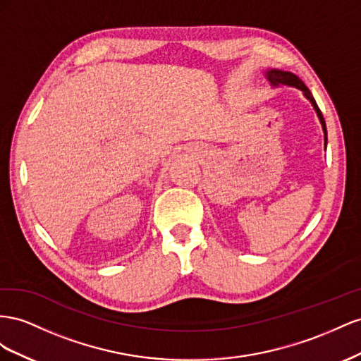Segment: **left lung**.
Returning <instances> with one entry per match:
<instances>
[{
  "label": "left lung",
  "mask_w": 361,
  "mask_h": 361,
  "mask_svg": "<svg viewBox=\"0 0 361 361\" xmlns=\"http://www.w3.org/2000/svg\"><path fill=\"white\" fill-rule=\"evenodd\" d=\"M264 75H266L267 80H269V83H271L272 86H280V85H281V86H292V87H296V89L302 90L304 97L312 102V106L314 107V110H316V113H317V118H319V121H321V123H322V130H324V135H325V148H326V126H325V119H324V116H322V111L319 110V107H317V104H316V101H314V98H313V95H312V92L308 90V87L304 85V81H302L300 77H298V75L292 74V72L280 71V69H269V71H266Z\"/></svg>",
  "instance_id": "obj_1"
}]
</instances>
